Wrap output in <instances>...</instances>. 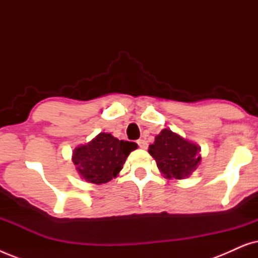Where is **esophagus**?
<instances>
[{"instance_id":"34e87169","label":"esophagus","mask_w":258,"mask_h":258,"mask_svg":"<svg viewBox=\"0 0 258 258\" xmlns=\"http://www.w3.org/2000/svg\"><path fill=\"white\" fill-rule=\"evenodd\" d=\"M137 144H139V147L142 148V149H147V148H148V142H147L146 140H143V139H141V140L137 141Z\"/></svg>"}]
</instances>
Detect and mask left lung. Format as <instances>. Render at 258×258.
I'll use <instances>...</instances> for the list:
<instances>
[{
	"instance_id": "left-lung-1",
	"label": "left lung",
	"mask_w": 258,
	"mask_h": 258,
	"mask_svg": "<svg viewBox=\"0 0 258 258\" xmlns=\"http://www.w3.org/2000/svg\"><path fill=\"white\" fill-rule=\"evenodd\" d=\"M149 154L155 158L160 171L167 178L183 179L196 170L201 162V148L172 133L163 129L149 146Z\"/></svg>"
}]
</instances>
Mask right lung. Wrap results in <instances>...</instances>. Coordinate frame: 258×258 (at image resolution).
<instances>
[{"label":"right lung","mask_w":258,"mask_h":258,"mask_svg":"<svg viewBox=\"0 0 258 258\" xmlns=\"http://www.w3.org/2000/svg\"><path fill=\"white\" fill-rule=\"evenodd\" d=\"M136 148V143L101 133L89 143L75 148L72 160L82 178L94 184H103L118 175L126 157Z\"/></svg>","instance_id":"1"}]
</instances>
